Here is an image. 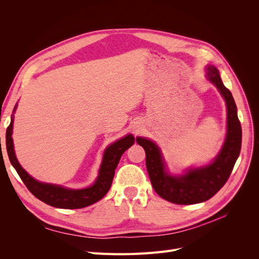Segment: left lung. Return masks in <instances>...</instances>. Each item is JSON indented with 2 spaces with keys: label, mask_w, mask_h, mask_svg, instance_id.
I'll use <instances>...</instances> for the list:
<instances>
[{
  "label": "left lung",
  "mask_w": 259,
  "mask_h": 259,
  "mask_svg": "<svg viewBox=\"0 0 259 259\" xmlns=\"http://www.w3.org/2000/svg\"><path fill=\"white\" fill-rule=\"evenodd\" d=\"M206 77L221 92L227 105V135L213 162L187 169L183 175H170L160 148L147 138H136L137 144L145 149L146 166L153 189L161 198L175 204H195L214 197L228 180L241 151L242 128L232 94L224 85L215 67L207 66Z\"/></svg>",
  "instance_id": "1"
}]
</instances>
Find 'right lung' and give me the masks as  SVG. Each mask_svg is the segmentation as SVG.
Wrapping results in <instances>:
<instances>
[{
  "label": "right lung",
  "mask_w": 259,
  "mask_h": 259,
  "mask_svg": "<svg viewBox=\"0 0 259 259\" xmlns=\"http://www.w3.org/2000/svg\"><path fill=\"white\" fill-rule=\"evenodd\" d=\"M17 105L15 106L14 111L16 110ZM13 123L14 114H12V120L9 127L6 130V149L9 154L12 165L16 169L19 177L26 185L29 191L35 198L41 200L51 206L58 208H82L94 204V203L103 199L109 191L112 184L114 170L119 164L122 154L127 150L130 147L135 143V138L132 134L121 138L113 143L105 150L103 162L98 171L96 182L93 186L84 188V189H68L58 185L45 184L31 177L27 171L21 167L16 155H15L14 144H13Z\"/></svg>",
  "instance_id": "right-lung-1"
}]
</instances>
